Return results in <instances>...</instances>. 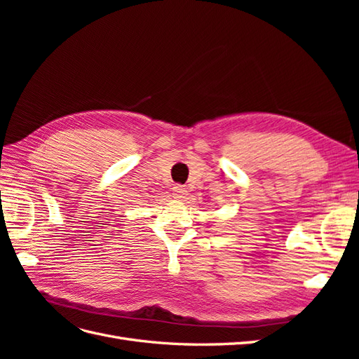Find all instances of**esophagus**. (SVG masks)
<instances>
[{
    "label": "esophagus",
    "mask_w": 359,
    "mask_h": 359,
    "mask_svg": "<svg viewBox=\"0 0 359 359\" xmlns=\"http://www.w3.org/2000/svg\"><path fill=\"white\" fill-rule=\"evenodd\" d=\"M172 191H173V198H177V199L186 198V194H187V190L184 189L182 186H175L172 189Z\"/></svg>",
    "instance_id": "1"
}]
</instances>
